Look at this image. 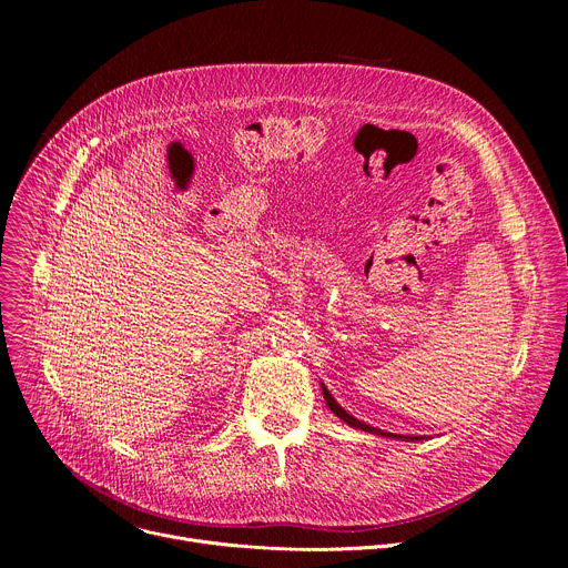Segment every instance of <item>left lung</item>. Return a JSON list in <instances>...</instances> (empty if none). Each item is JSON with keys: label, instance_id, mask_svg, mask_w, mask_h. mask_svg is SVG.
Listing matches in <instances>:
<instances>
[{"label": "left lung", "instance_id": "1", "mask_svg": "<svg viewBox=\"0 0 568 568\" xmlns=\"http://www.w3.org/2000/svg\"><path fill=\"white\" fill-rule=\"evenodd\" d=\"M323 388V397H326V402H328V407L333 409V414L335 416H339L346 425H351V427H355V429H362V432H368V434H377V436H390V438H407V440H420V438H416V436H393V434H386V432H382V429H375V427H368V425H364L362 420H357V418H353L351 414H346L342 407H339V402L331 395V390L326 388V386H321Z\"/></svg>", "mask_w": 568, "mask_h": 568}]
</instances>
